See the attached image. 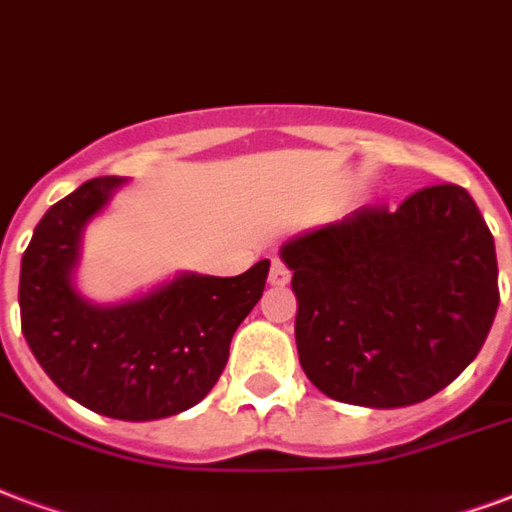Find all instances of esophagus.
<instances>
[{
	"label": "esophagus",
	"mask_w": 512,
	"mask_h": 512,
	"mask_svg": "<svg viewBox=\"0 0 512 512\" xmlns=\"http://www.w3.org/2000/svg\"><path fill=\"white\" fill-rule=\"evenodd\" d=\"M287 282H290V268H287L279 257H273L271 271H268V284H273V287H284Z\"/></svg>",
	"instance_id": "34e87169"
}]
</instances>
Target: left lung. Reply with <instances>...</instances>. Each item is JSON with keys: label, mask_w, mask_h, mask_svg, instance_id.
Masks as SVG:
<instances>
[{"label": "left lung", "mask_w": 512, "mask_h": 512, "mask_svg": "<svg viewBox=\"0 0 512 512\" xmlns=\"http://www.w3.org/2000/svg\"><path fill=\"white\" fill-rule=\"evenodd\" d=\"M279 255L298 298L300 365L341 403L405 408L438 395L497 317L494 236L459 185L298 233Z\"/></svg>", "instance_id": "8db88e82"}]
</instances>
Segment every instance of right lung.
Listing matches in <instances>:
<instances>
[{"mask_svg": "<svg viewBox=\"0 0 512 512\" xmlns=\"http://www.w3.org/2000/svg\"><path fill=\"white\" fill-rule=\"evenodd\" d=\"M126 182L96 177L50 206L23 252L18 303L23 338L64 395L109 419L152 421L212 392L271 263L241 276L182 271L134 298L93 303L74 282L83 233Z\"/></svg>", "mask_w": 512, "mask_h": 512, "instance_id": "add662e5", "label": "right lung"}]
</instances>
